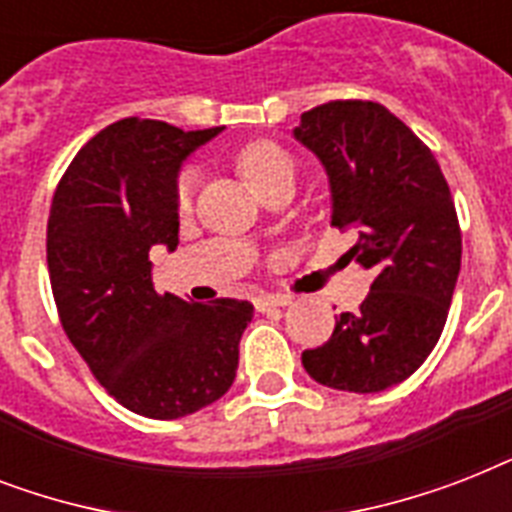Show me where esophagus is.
<instances>
[{
	"label": "esophagus",
	"instance_id": "esophagus-1",
	"mask_svg": "<svg viewBox=\"0 0 512 512\" xmlns=\"http://www.w3.org/2000/svg\"><path fill=\"white\" fill-rule=\"evenodd\" d=\"M284 305H289L287 295H260V297H255L257 311H271V308H284Z\"/></svg>",
	"mask_w": 512,
	"mask_h": 512
}]
</instances>
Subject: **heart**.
I'll list each match as a JSON object with an SVG mask.
<instances>
[{
	"label": "heart",
	"instance_id": "obj_1",
	"mask_svg": "<svg viewBox=\"0 0 512 512\" xmlns=\"http://www.w3.org/2000/svg\"><path fill=\"white\" fill-rule=\"evenodd\" d=\"M236 170H239V175L244 177V183L257 196H263L268 188H273L281 180H289V177L295 180V162H292V156L281 146L271 143V140H255V143L241 148L239 156H236ZM193 185H196V172H180L175 188V199L180 209L191 207Z\"/></svg>",
	"mask_w": 512,
	"mask_h": 512
}]
</instances>
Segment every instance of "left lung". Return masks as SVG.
<instances>
[{"label": "left lung", "instance_id": "8db88e82", "mask_svg": "<svg viewBox=\"0 0 512 512\" xmlns=\"http://www.w3.org/2000/svg\"><path fill=\"white\" fill-rule=\"evenodd\" d=\"M292 135L327 170L332 225L356 231L348 260L374 276L361 308L303 350L305 372L327 388L380 393L417 372L444 332L462 257L452 193L430 148L372 100L311 108Z\"/></svg>", "mask_w": 512, "mask_h": 512}]
</instances>
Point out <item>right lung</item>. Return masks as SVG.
<instances>
[{
	"mask_svg": "<svg viewBox=\"0 0 512 512\" xmlns=\"http://www.w3.org/2000/svg\"><path fill=\"white\" fill-rule=\"evenodd\" d=\"M223 127L183 132L156 119L100 130L68 164L47 220L52 297L68 340L130 412L177 420L236 380L252 303H185L154 289L148 252L177 249V175Z\"/></svg>",
	"mask_w": 512,
	"mask_h": 512,
	"instance_id": "1",
	"label": "right lung"
}]
</instances>
